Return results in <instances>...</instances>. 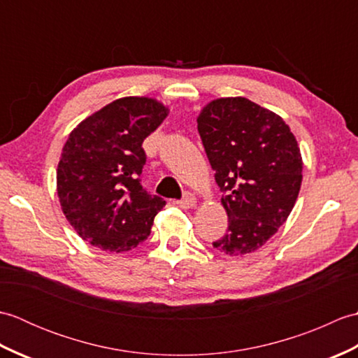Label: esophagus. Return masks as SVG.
I'll use <instances>...</instances> for the list:
<instances>
[{
    "label": "esophagus",
    "instance_id": "34e87169",
    "mask_svg": "<svg viewBox=\"0 0 358 358\" xmlns=\"http://www.w3.org/2000/svg\"><path fill=\"white\" fill-rule=\"evenodd\" d=\"M177 204H178L180 208H183V209H191V208H195L196 199H195V195H194V194H191V192H185L183 199L178 200V201H177Z\"/></svg>",
    "mask_w": 358,
    "mask_h": 358
}]
</instances>
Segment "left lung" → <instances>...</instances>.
<instances>
[{"label": "left lung", "instance_id": "1", "mask_svg": "<svg viewBox=\"0 0 358 358\" xmlns=\"http://www.w3.org/2000/svg\"><path fill=\"white\" fill-rule=\"evenodd\" d=\"M196 123L229 217L212 245L227 255L254 252L283 226L299 196V144L283 118L243 96L210 101Z\"/></svg>", "mask_w": 358, "mask_h": 358}]
</instances>
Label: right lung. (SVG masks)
Instances as JSON below:
<instances>
[{"label":"right lung","mask_w":358,"mask_h":358,"mask_svg":"<svg viewBox=\"0 0 358 358\" xmlns=\"http://www.w3.org/2000/svg\"><path fill=\"white\" fill-rule=\"evenodd\" d=\"M167 112L154 98L126 96L71 132L57 169L58 199L67 222L92 246L126 252L149 237L166 201L141 186V144Z\"/></svg>","instance_id":"right-lung-1"}]
</instances>
